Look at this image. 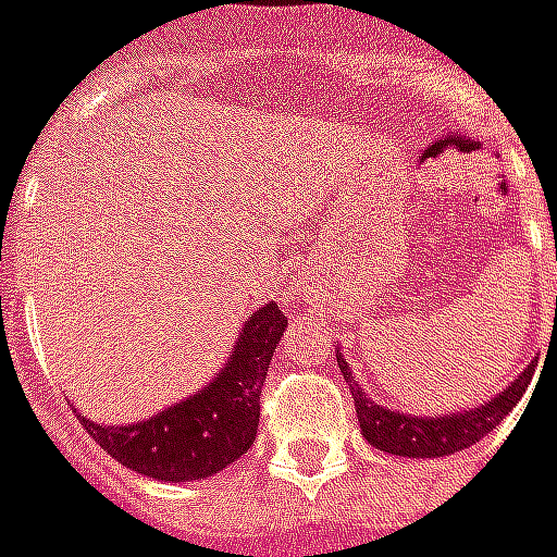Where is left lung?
I'll return each instance as SVG.
<instances>
[{
	"label": "left lung",
	"mask_w": 557,
	"mask_h": 557,
	"mask_svg": "<svg viewBox=\"0 0 557 557\" xmlns=\"http://www.w3.org/2000/svg\"><path fill=\"white\" fill-rule=\"evenodd\" d=\"M337 364L343 371V380L349 383L352 389V401H356L358 423H361V435L368 438V444H374L376 450H386L395 457H447V454H457L469 444L481 442L487 432H494L506 413L521 401L524 389L531 386L533 368H536V358L531 364L518 374L512 386L494 395L491 401H484L481 408L472 410H457V413H442V417H410V413H398V410H386L383 405H376L374 398H368L361 386L356 383V376L349 371V361L339 356L337 349Z\"/></svg>",
	"instance_id": "obj_1"
}]
</instances>
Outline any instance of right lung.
<instances>
[{
  "instance_id": "right-lung-1",
  "label": "right lung",
  "mask_w": 557,
  "mask_h": 557,
  "mask_svg": "<svg viewBox=\"0 0 557 557\" xmlns=\"http://www.w3.org/2000/svg\"><path fill=\"white\" fill-rule=\"evenodd\" d=\"M285 327L282 306L270 300L245 322L233 356L205 389L125 426H100L85 413L78 420L113 460L137 475L171 484L211 479L253 444L260 389Z\"/></svg>"
}]
</instances>
